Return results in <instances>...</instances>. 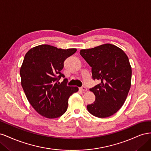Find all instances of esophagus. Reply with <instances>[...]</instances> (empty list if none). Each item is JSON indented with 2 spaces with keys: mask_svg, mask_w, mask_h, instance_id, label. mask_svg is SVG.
I'll list each match as a JSON object with an SVG mask.
<instances>
[{
  "mask_svg": "<svg viewBox=\"0 0 151 151\" xmlns=\"http://www.w3.org/2000/svg\"><path fill=\"white\" fill-rule=\"evenodd\" d=\"M80 90L83 91V92H86V91H88V89H87L85 86H83V87H81V88H80Z\"/></svg>",
  "mask_w": 151,
  "mask_h": 151,
  "instance_id": "obj_1",
  "label": "esophagus"
}]
</instances>
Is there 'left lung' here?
<instances>
[{"label":"left lung","mask_w":151,"mask_h":151,"mask_svg":"<svg viewBox=\"0 0 151 151\" xmlns=\"http://www.w3.org/2000/svg\"><path fill=\"white\" fill-rule=\"evenodd\" d=\"M81 55L91 67L93 79L100 84L90 89L95 101L87 106L98 118L114 115L124 104L131 86L132 68L126 53L112 44H103L80 50Z\"/></svg>","instance_id":"left-lung-1"}]
</instances>
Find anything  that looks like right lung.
<instances>
[{"mask_svg": "<svg viewBox=\"0 0 151 151\" xmlns=\"http://www.w3.org/2000/svg\"><path fill=\"white\" fill-rule=\"evenodd\" d=\"M76 51V48L40 45L25 55L20 68L21 86L31 106L45 118L52 119L63 115L68 98L79 90L77 87L67 86V79L57 83L61 77H65L61 73L63 62Z\"/></svg>", "mask_w": 151, "mask_h": 151, "instance_id": "obj_1", "label": "right lung"}]
</instances>
